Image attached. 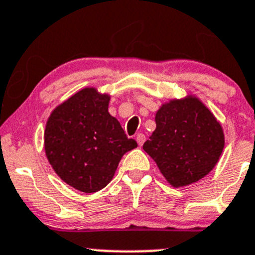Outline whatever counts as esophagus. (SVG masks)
Segmentation results:
<instances>
[{"label": "esophagus", "mask_w": 255, "mask_h": 255, "mask_svg": "<svg viewBox=\"0 0 255 255\" xmlns=\"http://www.w3.org/2000/svg\"><path fill=\"white\" fill-rule=\"evenodd\" d=\"M135 140H137L138 144L142 145L143 143H144V140H145V135L143 134V133H138L137 137H135Z\"/></svg>", "instance_id": "esophagus-1"}]
</instances>
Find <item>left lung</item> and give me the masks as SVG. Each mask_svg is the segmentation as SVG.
Masks as SVG:
<instances>
[{"label":"left lung","mask_w":255,"mask_h":255,"mask_svg":"<svg viewBox=\"0 0 255 255\" xmlns=\"http://www.w3.org/2000/svg\"><path fill=\"white\" fill-rule=\"evenodd\" d=\"M154 132L143 149L173 187L206 177L218 163L224 133L213 113L196 97L172 100L155 113Z\"/></svg>","instance_id":"obj_1"}]
</instances>
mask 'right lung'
Wrapping results in <instances>:
<instances>
[{
	"label": "right lung",
	"instance_id": "right-lung-1",
	"mask_svg": "<svg viewBox=\"0 0 255 255\" xmlns=\"http://www.w3.org/2000/svg\"><path fill=\"white\" fill-rule=\"evenodd\" d=\"M110 96L85 88L59 105L44 130L49 164L71 187L95 193L112 180L121 158L137 147L108 112Z\"/></svg>",
	"mask_w": 255,
	"mask_h": 255
}]
</instances>
